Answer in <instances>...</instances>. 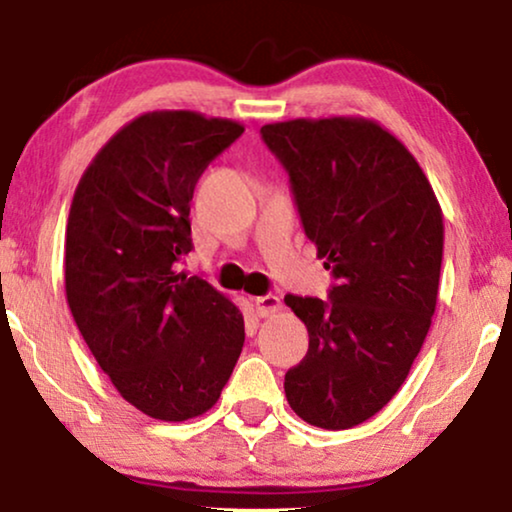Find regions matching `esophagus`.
I'll return each instance as SVG.
<instances>
[{"label":"esophagus","mask_w":512,"mask_h":512,"mask_svg":"<svg viewBox=\"0 0 512 512\" xmlns=\"http://www.w3.org/2000/svg\"><path fill=\"white\" fill-rule=\"evenodd\" d=\"M254 307H256L258 317H270L272 312H277L279 307H282V303H279L277 296H272V293H268V296L254 298Z\"/></svg>","instance_id":"esophagus-1"}]
</instances>
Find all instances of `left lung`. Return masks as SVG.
<instances>
[{"mask_svg": "<svg viewBox=\"0 0 512 512\" xmlns=\"http://www.w3.org/2000/svg\"><path fill=\"white\" fill-rule=\"evenodd\" d=\"M284 165L305 235L326 258L328 300L286 296L310 349L284 377L307 424L352 429L408 377L436 312L443 212L415 156L366 118H296L261 128Z\"/></svg>", "mask_w": 512, "mask_h": 512, "instance_id": "obj_1", "label": "left lung"}]
</instances>
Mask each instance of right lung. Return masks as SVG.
I'll return each mask as SVG.
<instances>
[{
	"label": "right lung",
	"mask_w": 512,
	"mask_h": 512,
	"mask_svg": "<svg viewBox=\"0 0 512 512\" xmlns=\"http://www.w3.org/2000/svg\"><path fill=\"white\" fill-rule=\"evenodd\" d=\"M244 132L228 118L151 111L83 172L65 240V291L90 352L125 401L163 422L219 401L244 345L242 312L179 272L207 165Z\"/></svg>",
	"instance_id": "right-lung-1"
}]
</instances>
